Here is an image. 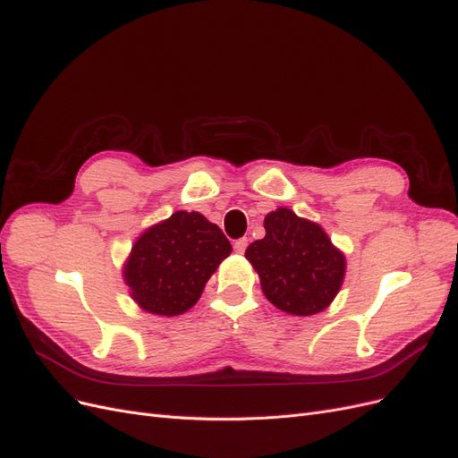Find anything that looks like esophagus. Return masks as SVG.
<instances>
[{"label": "esophagus", "instance_id": "1", "mask_svg": "<svg viewBox=\"0 0 458 458\" xmlns=\"http://www.w3.org/2000/svg\"><path fill=\"white\" fill-rule=\"evenodd\" d=\"M246 246H248V239H237L233 242V248H234V252H237V254H244Z\"/></svg>", "mask_w": 458, "mask_h": 458}]
</instances>
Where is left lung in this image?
Wrapping results in <instances>:
<instances>
[{
	"instance_id": "1",
	"label": "left lung",
	"mask_w": 458,
	"mask_h": 458,
	"mask_svg": "<svg viewBox=\"0 0 458 458\" xmlns=\"http://www.w3.org/2000/svg\"><path fill=\"white\" fill-rule=\"evenodd\" d=\"M266 237L246 248L259 273L266 298L284 313L308 317L335 300L344 281L345 259L317 224L288 208L267 214Z\"/></svg>"
}]
</instances>
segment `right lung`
I'll return each mask as SVG.
<instances>
[{
    "label": "right lung",
    "instance_id": "obj_1",
    "mask_svg": "<svg viewBox=\"0 0 458 458\" xmlns=\"http://www.w3.org/2000/svg\"><path fill=\"white\" fill-rule=\"evenodd\" d=\"M231 250L225 234L202 214L175 212L137 239L123 279L145 311L182 315L195 306Z\"/></svg>",
    "mask_w": 458,
    "mask_h": 458
}]
</instances>
